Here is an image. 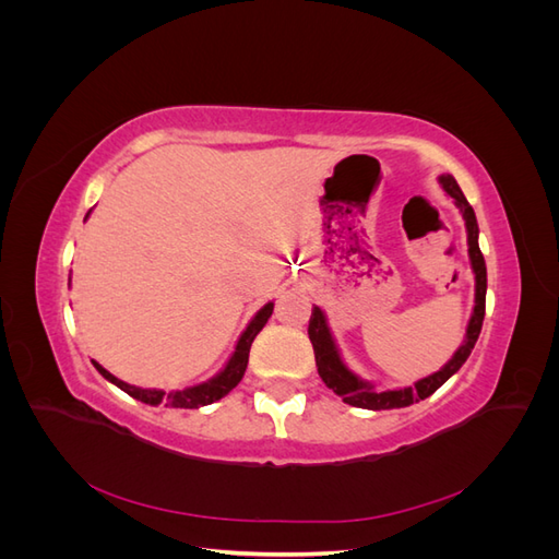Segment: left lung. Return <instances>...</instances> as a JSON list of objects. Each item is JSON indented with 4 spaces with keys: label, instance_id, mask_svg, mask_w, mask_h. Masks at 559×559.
I'll list each match as a JSON object with an SVG mask.
<instances>
[{
    "label": "left lung",
    "instance_id": "1",
    "mask_svg": "<svg viewBox=\"0 0 559 559\" xmlns=\"http://www.w3.org/2000/svg\"><path fill=\"white\" fill-rule=\"evenodd\" d=\"M441 186L445 189V193L454 200V205L460 207L464 222H466V235H468V259H471V267L476 273V306H473V314L468 319L466 326V337L462 347L454 352V357L438 370L433 376H427L415 382V386H403V389H386V392H376V386L357 378L352 370L343 364L341 352H337L331 329L326 324V317L321 312V308H312V317H310V326H308V335L310 343L314 347V361H317V370L319 378L324 380V384L333 392L341 396L345 403L354 405V408H366V411H392V408H405V405L425 401L427 396H431L438 386L445 384L456 370L464 366V361L468 359V354L476 345L480 329H483V319H485V294H487V267H485V259L483 251L478 247V222H476V212L468 205V200L464 198L460 183L454 181L452 175H441L438 177Z\"/></svg>",
    "mask_w": 559,
    "mask_h": 559
}]
</instances>
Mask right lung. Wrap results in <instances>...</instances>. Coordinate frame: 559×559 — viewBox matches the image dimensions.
I'll list each match as a JSON object with an SVG mask.
<instances>
[{
    "label": "right lung",
    "mask_w": 559,
    "mask_h": 559,
    "mask_svg": "<svg viewBox=\"0 0 559 559\" xmlns=\"http://www.w3.org/2000/svg\"><path fill=\"white\" fill-rule=\"evenodd\" d=\"M273 306H275V302H265V306L257 314H253V319L249 321V326L240 335L238 345H235L233 357L228 359V364L224 366L222 373H216L212 380L202 382V384L177 389V392H163V389H142V386H134V384H128L123 380L114 378L109 370L99 366L97 361H93V366L99 370V376L107 378L111 384H116L118 389H123L126 394H130L132 399H138L142 403H148V405L165 403V405H170V408H200V405H210L218 399H224L230 392V389L238 386V382L242 380L245 370H247L249 349H251L253 337L259 335V331L265 326V321L270 319V314H273Z\"/></svg>",
    "instance_id": "obj_1"
}]
</instances>
